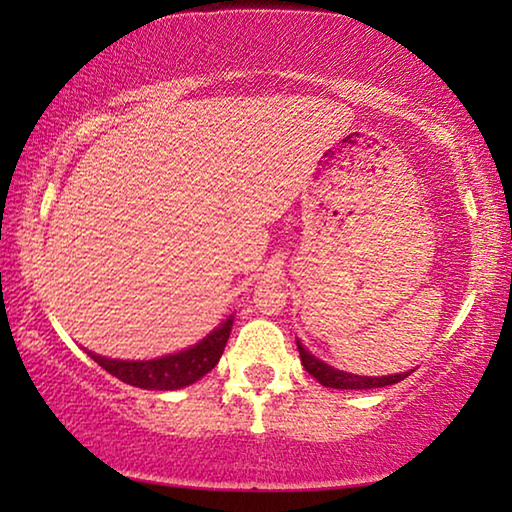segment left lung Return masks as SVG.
<instances>
[{"label": "left lung", "mask_w": 512, "mask_h": 512, "mask_svg": "<svg viewBox=\"0 0 512 512\" xmlns=\"http://www.w3.org/2000/svg\"><path fill=\"white\" fill-rule=\"evenodd\" d=\"M298 343V352H300V361L305 370L311 377H316L320 384L327 388H339V391H368V388H384V386H393L397 381H402L411 375L409 372H400V375H386V377H361V375H352V372H345L339 368H332L329 363L316 359L305 345L300 341Z\"/></svg>", "instance_id": "left-lung-1"}]
</instances>
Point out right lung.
Instances as JSON below:
<instances>
[{"label":"right lung","mask_w":512,"mask_h":512,"mask_svg":"<svg viewBox=\"0 0 512 512\" xmlns=\"http://www.w3.org/2000/svg\"><path fill=\"white\" fill-rule=\"evenodd\" d=\"M232 323L235 316H228L221 320L219 327H214L210 334L203 336L201 341L189 345V348L164 354L158 359H146V361H124V359H110L101 357L85 350L90 357L99 363V366L110 372L112 377L131 384L137 388H146V391H178L194 384L201 377H205L216 363H219L221 354L225 350V343L230 339Z\"/></svg>","instance_id":"add662e5"}]
</instances>
